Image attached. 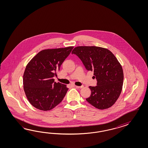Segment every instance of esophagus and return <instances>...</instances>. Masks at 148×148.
<instances>
[{
  "label": "esophagus",
  "instance_id": "1",
  "mask_svg": "<svg viewBox=\"0 0 148 148\" xmlns=\"http://www.w3.org/2000/svg\"><path fill=\"white\" fill-rule=\"evenodd\" d=\"M75 87H76V88H82L84 86H75Z\"/></svg>",
  "mask_w": 148,
  "mask_h": 148
}]
</instances>
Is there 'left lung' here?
<instances>
[{
    "instance_id": "obj_1",
    "label": "left lung",
    "mask_w": 148,
    "mask_h": 148,
    "mask_svg": "<svg viewBox=\"0 0 148 148\" xmlns=\"http://www.w3.org/2000/svg\"><path fill=\"white\" fill-rule=\"evenodd\" d=\"M87 71L94 72L96 86H90L91 94L86 99L95 108L104 110L111 107L121 93L124 74L115 56L106 48L95 46H80L73 50Z\"/></svg>"
}]
</instances>
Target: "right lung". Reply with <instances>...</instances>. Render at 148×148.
I'll return each mask as SVG.
<instances>
[{
    "mask_svg": "<svg viewBox=\"0 0 148 148\" xmlns=\"http://www.w3.org/2000/svg\"><path fill=\"white\" fill-rule=\"evenodd\" d=\"M73 48L43 50L28 63L23 75V87L34 107L49 111L62 101L68 88L54 82L53 77Z\"/></svg>",
    "mask_w": 148,
    "mask_h": 148,
    "instance_id": "add662e5",
    "label": "right lung"
}]
</instances>
